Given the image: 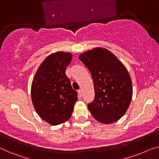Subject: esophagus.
Returning <instances> with one entry per match:
<instances>
[{
  "instance_id": "obj_1",
  "label": "esophagus",
  "mask_w": 159,
  "mask_h": 159,
  "mask_svg": "<svg viewBox=\"0 0 159 159\" xmlns=\"http://www.w3.org/2000/svg\"><path fill=\"white\" fill-rule=\"evenodd\" d=\"M78 92H79V96H81L82 95H83V91H82V89H79V91H78Z\"/></svg>"
}]
</instances>
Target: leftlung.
Instances as JSON below:
<instances>
[{"mask_svg": "<svg viewBox=\"0 0 159 159\" xmlns=\"http://www.w3.org/2000/svg\"><path fill=\"white\" fill-rule=\"evenodd\" d=\"M79 58L91 72L95 98L88 108L98 122L109 124L125 114L131 102L132 80L127 68L113 53L97 47Z\"/></svg>", "mask_w": 159, "mask_h": 159, "instance_id": "left-lung-1", "label": "left lung"}]
</instances>
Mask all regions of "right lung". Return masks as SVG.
Instances as JSON below:
<instances>
[{
    "label": "right lung",
    "mask_w": 159,
    "mask_h": 159,
    "mask_svg": "<svg viewBox=\"0 0 159 159\" xmlns=\"http://www.w3.org/2000/svg\"><path fill=\"white\" fill-rule=\"evenodd\" d=\"M72 58L68 52L51 53L39 66L33 79V105L38 115L51 125L67 121L78 100L77 92L65 73Z\"/></svg>",
    "instance_id": "obj_1"
}]
</instances>
